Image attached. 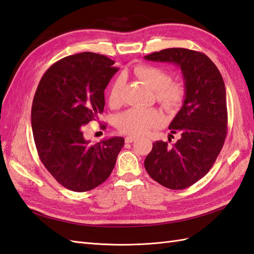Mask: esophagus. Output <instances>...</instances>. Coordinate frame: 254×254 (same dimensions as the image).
I'll return each mask as SVG.
<instances>
[{"label": "esophagus", "instance_id": "esophagus-1", "mask_svg": "<svg viewBox=\"0 0 254 254\" xmlns=\"http://www.w3.org/2000/svg\"><path fill=\"white\" fill-rule=\"evenodd\" d=\"M136 139L135 136H127L126 137V143H132Z\"/></svg>", "mask_w": 254, "mask_h": 254}]
</instances>
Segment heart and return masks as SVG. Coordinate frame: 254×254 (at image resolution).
I'll list each match as a JSON object with an SVG mask.
<instances>
[{
	"mask_svg": "<svg viewBox=\"0 0 254 254\" xmlns=\"http://www.w3.org/2000/svg\"><path fill=\"white\" fill-rule=\"evenodd\" d=\"M132 72L155 91L156 100L165 110L175 111L180 108L186 98L185 86L177 80H169V74L164 68L149 64H138L133 67ZM122 84L120 76L113 79L111 83L108 91V101L111 106H117L120 102ZM161 121L163 116L158 110L133 107L119 113L115 119V126L124 134L138 135L158 127Z\"/></svg>",
	"mask_w": 254,
	"mask_h": 254,
	"instance_id": "obj_1",
	"label": "heart"
}]
</instances>
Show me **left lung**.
Segmentation results:
<instances>
[{
	"instance_id": "8db88e82",
	"label": "left lung",
	"mask_w": 254,
	"mask_h": 254,
	"mask_svg": "<svg viewBox=\"0 0 254 254\" xmlns=\"http://www.w3.org/2000/svg\"><path fill=\"white\" fill-rule=\"evenodd\" d=\"M145 59L177 64L185 79L186 99L169 126L180 138L171 145L153 143L144 161L148 175L159 185L182 190L207 174L223 148L228 122L225 83L217 66L202 52L170 48Z\"/></svg>"
}]
</instances>
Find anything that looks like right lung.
<instances>
[{"label": "right lung", "instance_id": "add662e5", "mask_svg": "<svg viewBox=\"0 0 254 254\" xmlns=\"http://www.w3.org/2000/svg\"><path fill=\"white\" fill-rule=\"evenodd\" d=\"M113 64L93 52L63 58L47 69L32 100L38 155L52 177L71 191L86 192L105 182L124 145L119 136L91 145L80 128L104 111V91L119 69Z\"/></svg>", "mask_w": 254, "mask_h": 254}]
</instances>
